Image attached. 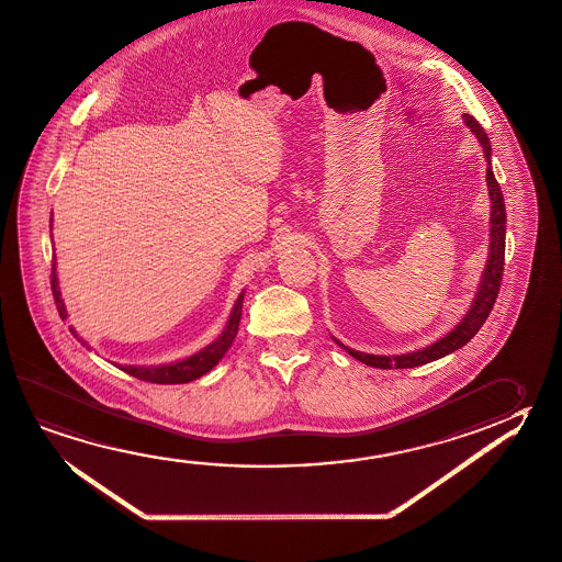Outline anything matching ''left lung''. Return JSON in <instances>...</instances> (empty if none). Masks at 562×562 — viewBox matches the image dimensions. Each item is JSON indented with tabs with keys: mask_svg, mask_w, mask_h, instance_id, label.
Instances as JSON below:
<instances>
[{
	"mask_svg": "<svg viewBox=\"0 0 562 562\" xmlns=\"http://www.w3.org/2000/svg\"><path fill=\"white\" fill-rule=\"evenodd\" d=\"M464 115V124L472 130V134L476 135L477 142L484 149L485 161H487V171H485V182L490 189V200H492V214H490V254H487V263H485L482 281L477 285V293L472 301V306L468 308L467 316L460 323L445 334L440 340L430 344L423 350L417 352L401 353V356H375V353H363L352 350L342 342H338L334 338V342L344 348L346 352L356 358L358 362L371 366V368H380V370H405V368H417L428 362H435L438 358H445L448 353L457 352L458 348H462L464 344L470 342L477 330L482 328V324L487 321V316L494 308L495 299L499 293L502 285V277H504L505 261V204L504 194L499 184L495 181L494 171H492V145L485 135L484 127L477 124L476 120L470 114Z\"/></svg>",
	"mask_w": 562,
	"mask_h": 562,
	"instance_id": "8db88e82",
	"label": "left lung"
}]
</instances>
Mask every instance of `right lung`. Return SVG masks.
Masks as SVG:
<instances>
[{
    "label": "right lung",
    "instance_id": "1",
    "mask_svg": "<svg viewBox=\"0 0 562 562\" xmlns=\"http://www.w3.org/2000/svg\"><path fill=\"white\" fill-rule=\"evenodd\" d=\"M53 222V220H50ZM50 291L55 296L57 303L58 316L65 321L67 318V308H65V301L60 299V289H58L57 279V261L53 257V273H50ZM241 303H244V293L238 296L236 305L229 313L228 324L224 328V333L220 334L214 342L209 344L206 348H202L200 352L192 353L189 358H184L181 362L165 363V366H122L115 363L120 370L134 375L137 380L149 381V383H189V381L196 380L200 375L209 373L216 363L224 358V353L228 352L229 346L234 342L236 334H238L239 318H241ZM70 333L75 338H78L75 328H70ZM80 340V338H78ZM82 342V340H80ZM85 344V342H82Z\"/></svg>",
    "mask_w": 562,
    "mask_h": 562
}]
</instances>
